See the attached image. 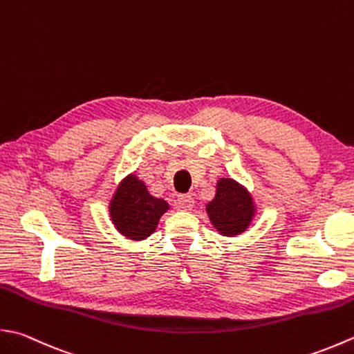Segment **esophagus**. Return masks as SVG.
I'll use <instances>...</instances> for the list:
<instances>
[{
	"label": "esophagus",
	"mask_w": 354,
	"mask_h": 354,
	"mask_svg": "<svg viewBox=\"0 0 354 354\" xmlns=\"http://www.w3.org/2000/svg\"><path fill=\"white\" fill-rule=\"evenodd\" d=\"M195 205V199L192 195H181L176 199V207L179 210H192Z\"/></svg>",
	"instance_id": "obj_1"
}]
</instances>
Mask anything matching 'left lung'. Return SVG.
I'll list each match as a JSON object with an SVG mask.
<instances>
[{
	"label": "left lung",
	"mask_w": 354,
	"mask_h": 354,
	"mask_svg": "<svg viewBox=\"0 0 354 354\" xmlns=\"http://www.w3.org/2000/svg\"><path fill=\"white\" fill-rule=\"evenodd\" d=\"M210 223L224 236L244 233L254 218L256 205L245 187L232 178H221L216 195L205 205Z\"/></svg>",
	"instance_id": "8db88e82"
}]
</instances>
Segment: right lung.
<instances>
[{"label":"right lung","instance_id":"add662e5","mask_svg":"<svg viewBox=\"0 0 354 354\" xmlns=\"http://www.w3.org/2000/svg\"><path fill=\"white\" fill-rule=\"evenodd\" d=\"M167 210L169 204L151 196L145 184L135 175L122 179L109 205L115 228L131 241L149 238Z\"/></svg>","mask_w":354,"mask_h":354}]
</instances>
